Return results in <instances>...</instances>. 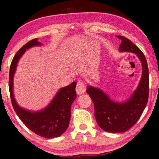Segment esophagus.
Listing matches in <instances>:
<instances>
[{
	"mask_svg": "<svg viewBox=\"0 0 159 159\" xmlns=\"http://www.w3.org/2000/svg\"><path fill=\"white\" fill-rule=\"evenodd\" d=\"M85 83H84L82 80H79V82L77 83L76 85V92L77 93V94H84L85 92Z\"/></svg>",
	"mask_w": 159,
	"mask_h": 159,
	"instance_id": "obj_1",
	"label": "esophagus"
}]
</instances>
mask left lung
I'll return each mask as SVG.
<instances>
[{
  "mask_svg": "<svg viewBox=\"0 0 159 159\" xmlns=\"http://www.w3.org/2000/svg\"><path fill=\"white\" fill-rule=\"evenodd\" d=\"M117 38L122 40L119 51L136 54L142 63L143 72L138 88L128 100L123 102L111 100L101 89L88 86L86 92L94 102L98 125L111 133L126 132L135 125L148 103L149 96V70L145 55L131 40L121 36H117Z\"/></svg>",
  "mask_w": 159,
  "mask_h": 159,
  "instance_id": "8db88e82",
  "label": "left lung"
}]
</instances>
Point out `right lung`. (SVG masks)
<instances>
[{"instance_id": "add662e5", "label": "right lung", "mask_w": 159, "mask_h": 159, "mask_svg": "<svg viewBox=\"0 0 159 159\" xmlns=\"http://www.w3.org/2000/svg\"><path fill=\"white\" fill-rule=\"evenodd\" d=\"M41 45L38 39H33L17 52L11 61L9 70V89L14 111L25 125L37 135L46 139L58 137L69 126L71 117V106L76 98V83L58 90L48 106L42 110L32 111L20 107L16 101L13 92V80L18 62L27 49L34 46Z\"/></svg>"}]
</instances>
